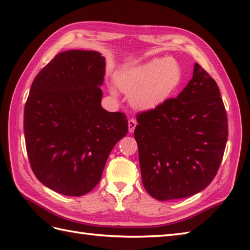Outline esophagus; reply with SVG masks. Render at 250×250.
<instances>
[{"label": "esophagus", "instance_id": "obj_1", "mask_svg": "<svg viewBox=\"0 0 250 250\" xmlns=\"http://www.w3.org/2000/svg\"><path fill=\"white\" fill-rule=\"evenodd\" d=\"M128 125H129V132H130V133H133L134 130H135V126L137 125L136 120L135 119H129Z\"/></svg>", "mask_w": 250, "mask_h": 250}]
</instances>
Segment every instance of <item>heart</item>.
<instances>
[{
  "label": "heart",
  "instance_id": "obj_1",
  "mask_svg": "<svg viewBox=\"0 0 250 250\" xmlns=\"http://www.w3.org/2000/svg\"><path fill=\"white\" fill-rule=\"evenodd\" d=\"M179 82V66L169 58L125 66L116 76L118 88L122 92L131 93V104L143 110L161 105L176 89Z\"/></svg>",
  "mask_w": 250,
  "mask_h": 250
}]
</instances>
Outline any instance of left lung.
Returning <instances> with one entry per match:
<instances>
[{"instance_id":"1","label":"left lung","mask_w":250,"mask_h":250,"mask_svg":"<svg viewBox=\"0 0 250 250\" xmlns=\"http://www.w3.org/2000/svg\"><path fill=\"white\" fill-rule=\"evenodd\" d=\"M142 182L159 201L183 199L215 178L228 140V118L216 82L198 63L177 98L136 115Z\"/></svg>"}]
</instances>
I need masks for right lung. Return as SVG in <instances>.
I'll return each instance as SVG.
<instances>
[{
  "label": "right lung",
  "mask_w": 250,
  "mask_h": 250,
  "mask_svg": "<svg viewBox=\"0 0 250 250\" xmlns=\"http://www.w3.org/2000/svg\"><path fill=\"white\" fill-rule=\"evenodd\" d=\"M105 58L98 51L60 52L37 74L24 106V139L32 171L67 196L100 182L116 143L128 133L124 113L101 106Z\"/></svg>",
  "instance_id": "right-lung-1"
}]
</instances>
